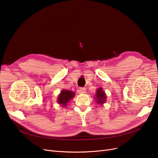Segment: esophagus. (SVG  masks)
Returning <instances> with one entry per match:
<instances>
[{"label": "esophagus", "instance_id": "34e87169", "mask_svg": "<svg viewBox=\"0 0 158 158\" xmlns=\"http://www.w3.org/2000/svg\"><path fill=\"white\" fill-rule=\"evenodd\" d=\"M79 93H86V89L84 87H80L78 90Z\"/></svg>", "mask_w": 158, "mask_h": 158}]
</instances>
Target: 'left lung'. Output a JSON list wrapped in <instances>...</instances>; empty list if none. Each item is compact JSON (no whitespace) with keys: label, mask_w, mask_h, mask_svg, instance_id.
Segmentation results:
<instances>
[{"label":"left lung","mask_w":158,"mask_h":158,"mask_svg":"<svg viewBox=\"0 0 158 158\" xmlns=\"http://www.w3.org/2000/svg\"><path fill=\"white\" fill-rule=\"evenodd\" d=\"M94 98H97V102L98 104H103L106 102V93L103 91L102 88H98L97 89V92L95 94V97Z\"/></svg>","instance_id":"left-lung-1"}]
</instances>
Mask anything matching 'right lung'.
Wrapping results in <instances>:
<instances>
[{"instance_id":"add662e5","label":"right lung","mask_w":158,"mask_h":158,"mask_svg":"<svg viewBox=\"0 0 158 158\" xmlns=\"http://www.w3.org/2000/svg\"><path fill=\"white\" fill-rule=\"evenodd\" d=\"M75 95V93L71 91L62 90L58 97V102L65 107L69 103V100L73 98Z\"/></svg>"}]
</instances>
